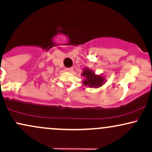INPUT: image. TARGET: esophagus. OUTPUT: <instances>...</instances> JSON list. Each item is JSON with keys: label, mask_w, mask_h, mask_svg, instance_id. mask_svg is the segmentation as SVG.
<instances>
[{"label": "esophagus", "mask_w": 152, "mask_h": 152, "mask_svg": "<svg viewBox=\"0 0 152 152\" xmlns=\"http://www.w3.org/2000/svg\"><path fill=\"white\" fill-rule=\"evenodd\" d=\"M65 71L68 72H72L73 71V68L72 67H66V68H65Z\"/></svg>", "instance_id": "esophagus-1"}]
</instances>
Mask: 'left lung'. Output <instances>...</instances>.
Returning a JSON list of instances; mask_svg holds the SVG:
<instances>
[{
    "instance_id": "left-lung-1",
    "label": "left lung",
    "mask_w": 152,
    "mask_h": 152,
    "mask_svg": "<svg viewBox=\"0 0 152 152\" xmlns=\"http://www.w3.org/2000/svg\"><path fill=\"white\" fill-rule=\"evenodd\" d=\"M83 76L86 78L85 80L83 81V83L85 86H89L90 87L98 88L102 85L104 83V78L101 76H95V73L89 69H84Z\"/></svg>"
}]
</instances>
